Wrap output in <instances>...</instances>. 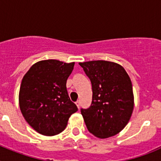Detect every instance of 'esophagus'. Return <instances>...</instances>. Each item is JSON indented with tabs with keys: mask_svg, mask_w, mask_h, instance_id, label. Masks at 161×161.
Segmentation results:
<instances>
[{
	"mask_svg": "<svg viewBox=\"0 0 161 161\" xmlns=\"http://www.w3.org/2000/svg\"><path fill=\"white\" fill-rule=\"evenodd\" d=\"M75 103H76V106H77V108L79 109V108H80V101H77V102H76Z\"/></svg>",
	"mask_w": 161,
	"mask_h": 161,
	"instance_id": "34e87169",
	"label": "esophagus"
}]
</instances>
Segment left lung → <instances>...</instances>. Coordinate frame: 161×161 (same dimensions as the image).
Listing matches in <instances>:
<instances>
[{
    "label": "left lung",
    "mask_w": 161,
    "mask_h": 161,
    "mask_svg": "<svg viewBox=\"0 0 161 161\" xmlns=\"http://www.w3.org/2000/svg\"><path fill=\"white\" fill-rule=\"evenodd\" d=\"M92 83L90 107L81 109L88 130L99 139L117 135L128 123L134 109L130 78L122 65L106 60L79 63Z\"/></svg>",
    "instance_id": "8db88e82"
}]
</instances>
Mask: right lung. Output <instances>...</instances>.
<instances>
[{"label":"right lung","instance_id":"add662e5","mask_svg":"<svg viewBox=\"0 0 161 161\" xmlns=\"http://www.w3.org/2000/svg\"><path fill=\"white\" fill-rule=\"evenodd\" d=\"M75 63L57 59L38 61L31 67L20 86L19 107L25 120L38 133H61L77 107L68 97V77Z\"/></svg>","mask_w":161,"mask_h":161}]
</instances>
